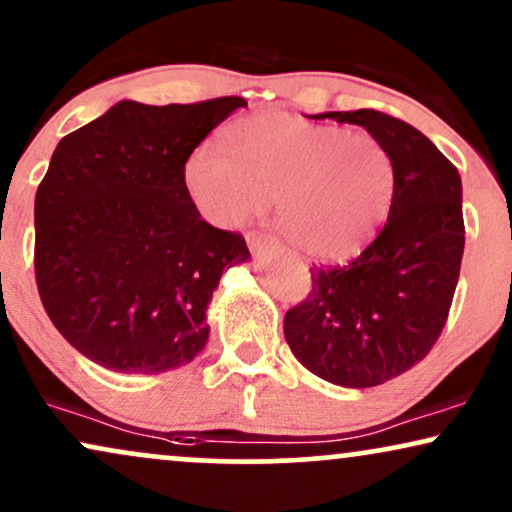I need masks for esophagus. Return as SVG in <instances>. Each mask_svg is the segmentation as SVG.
Returning <instances> with one entry per match:
<instances>
[{
    "label": "esophagus",
    "instance_id": "obj_1",
    "mask_svg": "<svg viewBox=\"0 0 512 512\" xmlns=\"http://www.w3.org/2000/svg\"><path fill=\"white\" fill-rule=\"evenodd\" d=\"M248 245H250L252 255H264V252L274 245V241H271L269 236H262V234H248Z\"/></svg>",
    "mask_w": 512,
    "mask_h": 512
}]
</instances>
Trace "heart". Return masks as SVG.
Returning a JSON list of instances; mask_svg holds the SVG:
<instances>
[{"mask_svg":"<svg viewBox=\"0 0 512 512\" xmlns=\"http://www.w3.org/2000/svg\"><path fill=\"white\" fill-rule=\"evenodd\" d=\"M196 208L219 226L260 215L274 198L278 229L314 260L364 248L390 215L397 170L371 132L288 113L234 120L222 151L198 146L184 165Z\"/></svg>","mask_w":512,"mask_h":512,"instance_id":"b5f03b06","label":"heart"}]
</instances>
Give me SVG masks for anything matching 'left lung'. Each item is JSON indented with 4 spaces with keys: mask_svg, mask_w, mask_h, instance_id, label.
<instances>
[{
    "mask_svg": "<svg viewBox=\"0 0 512 512\" xmlns=\"http://www.w3.org/2000/svg\"><path fill=\"white\" fill-rule=\"evenodd\" d=\"M321 118L361 125L383 141L397 193L359 257L309 267L312 290L288 309L283 333L319 378L375 387L428 357L449 319L465 245L461 174L423 132L387 113L361 108Z\"/></svg>",
    "mask_w": 512,
    "mask_h": 512,
    "instance_id": "obj_1",
    "label": "left lung"
}]
</instances>
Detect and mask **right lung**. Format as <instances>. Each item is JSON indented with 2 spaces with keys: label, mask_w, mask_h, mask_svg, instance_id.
I'll return each mask as SVG.
<instances>
[{
  "label": "right lung",
  "mask_w": 512,
  "mask_h": 512,
  "mask_svg": "<svg viewBox=\"0 0 512 512\" xmlns=\"http://www.w3.org/2000/svg\"><path fill=\"white\" fill-rule=\"evenodd\" d=\"M243 106L120 101L58 141L35 196V281L56 331L94 364L163 373L208 342L210 297L250 250L200 217L184 165Z\"/></svg>",
  "instance_id": "add662e5"
}]
</instances>
